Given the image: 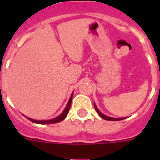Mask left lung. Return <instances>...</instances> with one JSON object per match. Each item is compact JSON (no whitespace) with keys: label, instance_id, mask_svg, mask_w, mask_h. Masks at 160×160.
<instances>
[{"label":"left lung","instance_id":"1","mask_svg":"<svg viewBox=\"0 0 160 160\" xmlns=\"http://www.w3.org/2000/svg\"><path fill=\"white\" fill-rule=\"evenodd\" d=\"M94 108H95V110H96V111H97L98 113V115L100 116L101 118H104V120H108V121H118V120H122V119H124L123 118H110V117H107V116H105V115L102 114L100 111H98V109L97 108V106L94 104Z\"/></svg>","mask_w":160,"mask_h":160}]
</instances>
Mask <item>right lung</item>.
<instances>
[{
  "label": "right lung",
  "instance_id": "right-lung-1",
  "mask_svg": "<svg viewBox=\"0 0 160 160\" xmlns=\"http://www.w3.org/2000/svg\"><path fill=\"white\" fill-rule=\"evenodd\" d=\"M72 98H73V93L71 95V97L69 98V101L68 103L67 104L66 108L65 110L63 111V112L62 114L58 116L57 118H54V119H51V120H44V121H38V120H34V119H32V118H26L27 119H29L30 121H32V122H35V123H38V124H53V123H56V122H62V120H64L66 117L68 116V113L70 110V106H71V103H72Z\"/></svg>",
  "mask_w": 160,
  "mask_h": 160
}]
</instances>
